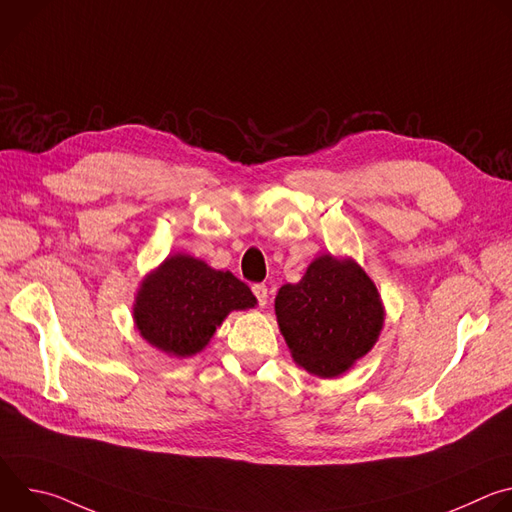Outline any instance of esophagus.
<instances>
[{
	"mask_svg": "<svg viewBox=\"0 0 512 512\" xmlns=\"http://www.w3.org/2000/svg\"><path fill=\"white\" fill-rule=\"evenodd\" d=\"M253 294H255V298L259 302V306L263 308L267 304V285L265 283H255L253 285Z\"/></svg>",
	"mask_w": 512,
	"mask_h": 512,
	"instance_id": "1",
	"label": "esophagus"
}]
</instances>
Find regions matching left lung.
<instances>
[{"instance_id": "1", "label": "left lung", "mask_w": 512, "mask_h": 512, "mask_svg": "<svg viewBox=\"0 0 512 512\" xmlns=\"http://www.w3.org/2000/svg\"><path fill=\"white\" fill-rule=\"evenodd\" d=\"M275 316L300 367L332 379L375 346L385 308L375 283L354 259L322 255L300 283L281 285Z\"/></svg>"}]
</instances>
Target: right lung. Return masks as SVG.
Masks as SVG:
<instances>
[{
  "label": "right lung",
  "instance_id": "1",
  "mask_svg": "<svg viewBox=\"0 0 512 512\" xmlns=\"http://www.w3.org/2000/svg\"><path fill=\"white\" fill-rule=\"evenodd\" d=\"M247 283L184 253L168 257L139 285L133 320L139 334L170 356H192L233 310L255 308Z\"/></svg>",
  "mask_w": 512,
  "mask_h": 512
}]
</instances>
